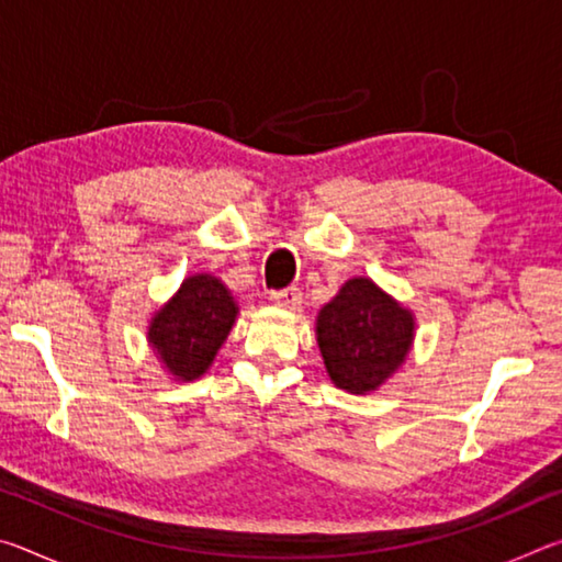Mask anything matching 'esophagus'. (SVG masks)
Masks as SVG:
<instances>
[{
    "mask_svg": "<svg viewBox=\"0 0 562 562\" xmlns=\"http://www.w3.org/2000/svg\"><path fill=\"white\" fill-rule=\"evenodd\" d=\"M270 300L284 310H294L302 300V292L297 288H284V290H272Z\"/></svg>",
    "mask_w": 562,
    "mask_h": 562,
    "instance_id": "obj_1",
    "label": "esophagus"
}]
</instances>
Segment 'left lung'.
I'll list each match as a JSON object with an SVG mask.
<instances>
[{
  "instance_id": "obj_1",
  "label": "left lung",
  "mask_w": 562,
  "mask_h": 562,
  "mask_svg": "<svg viewBox=\"0 0 562 562\" xmlns=\"http://www.w3.org/2000/svg\"><path fill=\"white\" fill-rule=\"evenodd\" d=\"M414 339L412 312L372 280L355 278L317 317V341L325 367L339 389L374 392L402 367Z\"/></svg>"
}]
</instances>
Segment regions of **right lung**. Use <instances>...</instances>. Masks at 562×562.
<instances>
[{"label":"right lung","instance_id":"obj_1","mask_svg":"<svg viewBox=\"0 0 562 562\" xmlns=\"http://www.w3.org/2000/svg\"><path fill=\"white\" fill-rule=\"evenodd\" d=\"M235 315L237 307L225 284L211 274H195L150 322L148 339L168 372L190 382L211 367L231 335Z\"/></svg>","mask_w":562,"mask_h":562}]
</instances>
